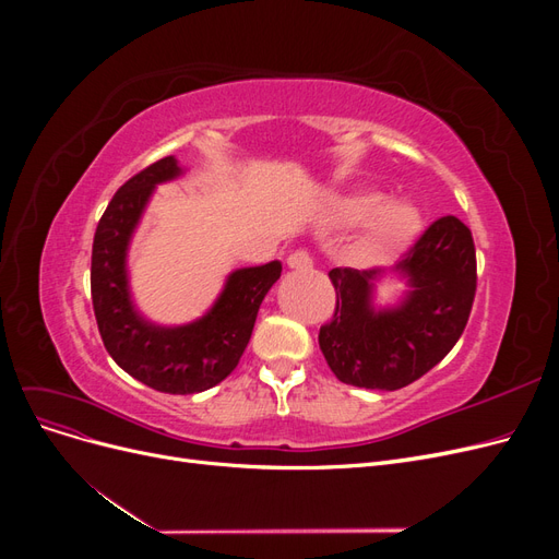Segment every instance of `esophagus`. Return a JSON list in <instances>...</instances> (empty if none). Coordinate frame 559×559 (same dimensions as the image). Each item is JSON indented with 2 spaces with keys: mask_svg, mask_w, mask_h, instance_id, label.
Here are the masks:
<instances>
[{
  "mask_svg": "<svg viewBox=\"0 0 559 559\" xmlns=\"http://www.w3.org/2000/svg\"><path fill=\"white\" fill-rule=\"evenodd\" d=\"M286 265H289L292 270H308V267H312V257L306 249H296L289 253V257H286Z\"/></svg>",
  "mask_w": 559,
  "mask_h": 559,
  "instance_id": "esophagus-1",
  "label": "esophagus"
}]
</instances>
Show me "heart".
<instances>
[{
	"label": "heart",
	"mask_w": 559,
	"mask_h": 559,
	"mask_svg": "<svg viewBox=\"0 0 559 559\" xmlns=\"http://www.w3.org/2000/svg\"><path fill=\"white\" fill-rule=\"evenodd\" d=\"M337 216L345 224H357L364 218L361 245L364 251L376 259L403 249L419 230V212L408 200H380L378 193L370 191L349 195L337 210Z\"/></svg>",
	"instance_id": "1"
}]
</instances>
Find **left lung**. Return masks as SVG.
<instances>
[{
    "mask_svg": "<svg viewBox=\"0 0 559 559\" xmlns=\"http://www.w3.org/2000/svg\"><path fill=\"white\" fill-rule=\"evenodd\" d=\"M403 278L394 307L374 306V284ZM333 321L319 347L333 376L354 386L394 392L431 370L460 341L476 296V247L456 216L433 222L389 273L333 267Z\"/></svg>",
    "mask_w": 559,
    "mask_h": 559,
    "instance_id": "8db88e82",
    "label": "left lung"
}]
</instances>
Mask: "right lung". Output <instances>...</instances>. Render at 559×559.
Here are the masks:
<instances>
[{
    "instance_id": "add662e5",
    "label": "right lung",
    "mask_w": 559,
    "mask_h": 559,
    "mask_svg": "<svg viewBox=\"0 0 559 559\" xmlns=\"http://www.w3.org/2000/svg\"><path fill=\"white\" fill-rule=\"evenodd\" d=\"M186 170L167 156L128 179L99 218L93 240L91 294L109 357L128 376L165 394H198L233 373L249 343L259 308L282 263L238 267L226 277L212 308L189 324H156L134 306L128 251L156 186Z\"/></svg>"
}]
</instances>
